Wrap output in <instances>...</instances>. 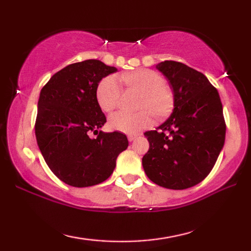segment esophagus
Instances as JSON below:
<instances>
[{"label": "esophagus", "mask_w": 251, "mask_h": 251, "mask_svg": "<svg viewBox=\"0 0 251 251\" xmlns=\"http://www.w3.org/2000/svg\"><path fill=\"white\" fill-rule=\"evenodd\" d=\"M136 137H137V135H129L128 136V141L129 142H133L134 139H136Z\"/></svg>", "instance_id": "obj_1"}]
</instances>
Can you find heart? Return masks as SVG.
<instances>
[{
  "mask_svg": "<svg viewBox=\"0 0 251 251\" xmlns=\"http://www.w3.org/2000/svg\"><path fill=\"white\" fill-rule=\"evenodd\" d=\"M121 79L129 88L142 93L138 113L117 112L109 117V126L121 133L134 135L151 126L152 114L156 118H163L172 112L174 94L166 86V80L155 71L141 69L127 72ZM122 87L116 76H106L100 82L96 90V100L104 112H112L120 104Z\"/></svg>",
  "mask_w": 251,
  "mask_h": 251,
  "instance_id": "1",
  "label": "heart"
}]
</instances>
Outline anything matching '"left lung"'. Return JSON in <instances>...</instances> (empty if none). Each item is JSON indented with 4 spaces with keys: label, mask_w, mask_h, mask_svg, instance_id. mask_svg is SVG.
Instances as JSON below:
<instances>
[{
    "label": "left lung",
    "mask_w": 251,
    "mask_h": 251,
    "mask_svg": "<svg viewBox=\"0 0 251 251\" xmlns=\"http://www.w3.org/2000/svg\"><path fill=\"white\" fill-rule=\"evenodd\" d=\"M156 69L167 78L174 109L156 130L145 135L143 157L147 177L168 189H186L205 179L222 151L226 136L219 94L201 72L175 61Z\"/></svg>",
    "instance_id": "1"
}]
</instances>
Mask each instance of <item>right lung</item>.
<instances>
[{"label": "right lung", "mask_w": 251, "mask_h": 251, "mask_svg": "<svg viewBox=\"0 0 251 251\" xmlns=\"http://www.w3.org/2000/svg\"><path fill=\"white\" fill-rule=\"evenodd\" d=\"M116 67L99 59L67 65L54 74L40 93L35 136L44 160L54 175L73 187L103 182L112 175L116 159L128 146L120 131L100 134L106 123L96 100L101 79Z\"/></svg>", "instance_id": "add662e5"}]
</instances>
